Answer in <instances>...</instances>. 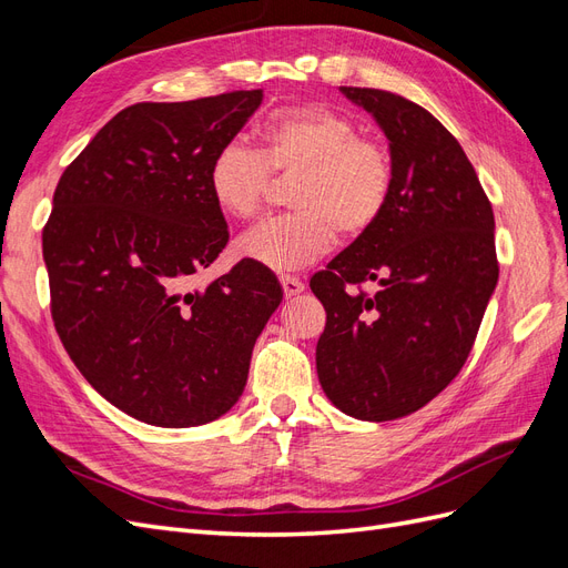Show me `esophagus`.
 <instances>
[{
    "label": "esophagus",
    "instance_id": "1",
    "mask_svg": "<svg viewBox=\"0 0 568 568\" xmlns=\"http://www.w3.org/2000/svg\"><path fill=\"white\" fill-rule=\"evenodd\" d=\"M280 282H282V288H284V296L286 298L298 296V294H303V291H305V284L298 277H291V274H282Z\"/></svg>",
    "mask_w": 568,
    "mask_h": 568
}]
</instances>
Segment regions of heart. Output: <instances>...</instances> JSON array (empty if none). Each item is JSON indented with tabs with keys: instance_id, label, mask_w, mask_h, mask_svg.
<instances>
[{
	"instance_id": "heart-1",
	"label": "heart",
	"mask_w": 568,
	"mask_h": 568,
	"mask_svg": "<svg viewBox=\"0 0 568 568\" xmlns=\"http://www.w3.org/2000/svg\"><path fill=\"white\" fill-rule=\"evenodd\" d=\"M257 149L222 146L209 165L215 209L234 220L257 215L270 175L296 178L288 205L239 236L236 255L272 272H296L329 251L336 232L359 239L382 220L393 194V159L346 113L322 104L284 106L257 125Z\"/></svg>"
}]
</instances>
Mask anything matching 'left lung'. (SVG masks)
<instances>
[{"mask_svg":"<svg viewBox=\"0 0 568 568\" xmlns=\"http://www.w3.org/2000/svg\"><path fill=\"white\" fill-rule=\"evenodd\" d=\"M384 130L393 194L374 230L311 288L326 311L320 384L363 422L412 415L467 363L497 284L495 217L476 170L438 120L400 94L341 88ZM376 281L374 297L358 288Z\"/></svg>","mask_w":568,"mask_h":568,"instance_id":"obj_1","label":"left lung"}]
</instances>
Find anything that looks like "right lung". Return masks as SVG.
<instances>
[{
    "instance_id": "1",
    "label": "right lung",
    "mask_w": 568,
    "mask_h": 568,
    "mask_svg": "<svg viewBox=\"0 0 568 568\" xmlns=\"http://www.w3.org/2000/svg\"><path fill=\"white\" fill-rule=\"evenodd\" d=\"M263 90L113 115L63 170L42 230L51 317L97 393L144 424H209L242 398L251 353L282 303L277 277L239 261L189 288L230 242L209 165Z\"/></svg>"
}]
</instances>
